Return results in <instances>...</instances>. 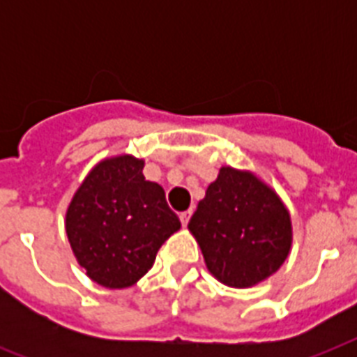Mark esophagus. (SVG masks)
I'll list each match as a JSON object with an SVG mask.
<instances>
[{"mask_svg": "<svg viewBox=\"0 0 357 357\" xmlns=\"http://www.w3.org/2000/svg\"><path fill=\"white\" fill-rule=\"evenodd\" d=\"M190 217H192V209L181 213V215H179V220H181V224H183V226H187V224H189V220H190Z\"/></svg>", "mask_w": 357, "mask_h": 357, "instance_id": "obj_1", "label": "esophagus"}]
</instances>
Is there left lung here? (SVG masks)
<instances>
[{
	"instance_id": "left-lung-1",
	"label": "left lung",
	"mask_w": 357,
	"mask_h": 357,
	"mask_svg": "<svg viewBox=\"0 0 357 357\" xmlns=\"http://www.w3.org/2000/svg\"><path fill=\"white\" fill-rule=\"evenodd\" d=\"M207 271L229 287H252L287 259L293 226L276 190L255 174L222 167L189 222Z\"/></svg>"
}]
</instances>
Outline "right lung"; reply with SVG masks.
Here are the masks:
<instances>
[{
	"mask_svg": "<svg viewBox=\"0 0 357 357\" xmlns=\"http://www.w3.org/2000/svg\"><path fill=\"white\" fill-rule=\"evenodd\" d=\"M144 161L103 159L75 190L66 209V235L86 276L107 289L137 283L157 250L181 228L159 183L146 181Z\"/></svg>",
	"mask_w": 357,
	"mask_h": 357,
	"instance_id": "1",
	"label": "right lung"
}]
</instances>
